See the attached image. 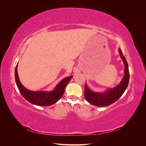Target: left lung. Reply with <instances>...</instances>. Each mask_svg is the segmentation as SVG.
Returning a JSON list of instances; mask_svg holds the SVG:
<instances>
[{
	"label": "left lung",
	"instance_id": "left-lung-1",
	"mask_svg": "<svg viewBox=\"0 0 146 146\" xmlns=\"http://www.w3.org/2000/svg\"><path fill=\"white\" fill-rule=\"evenodd\" d=\"M119 53L123 61L125 69L124 76L118 86L113 88H109L105 92H98L92 91L87 84H85V98L89 103L94 106L105 107L111 105L122 95L128 86L129 80L128 65L120 48H119Z\"/></svg>",
	"mask_w": 146,
	"mask_h": 146
}]
</instances>
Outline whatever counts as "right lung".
Segmentation results:
<instances>
[{
    "label": "right lung",
    "mask_w": 146,
    "mask_h": 146,
    "mask_svg": "<svg viewBox=\"0 0 146 146\" xmlns=\"http://www.w3.org/2000/svg\"><path fill=\"white\" fill-rule=\"evenodd\" d=\"M17 66V65L15 69V79L21 94L31 103L39 106H51L57 102L63 95L66 86L73 77L70 76L62 79L52 91H33L24 87L21 83L18 75Z\"/></svg>",
    "instance_id": "1"
}]
</instances>
